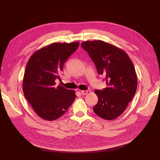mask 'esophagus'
Returning a JSON list of instances; mask_svg holds the SVG:
<instances>
[{
	"label": "esophagus",
	"mask_w": 160,
	"mask_h": 160,
	"mask_svg": "<svg viewBox=\"0 0 160 160\" xmlns=\"http://www.w3.org/2000/svg\"><path fill=\"white\" fill-rule=\"evenodd\" d=\"M81 93L82 94V95H87L88 93V90H82V91H81Z\"/></svg>",
	"instance_id": "esophagus-1"
}]
</instances>
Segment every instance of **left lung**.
Masks as SVG:
<instances>
[{"mask_svg":"<svg viewBox=\"0 0 160 160\" xmlns=\"http://www.w3.org/2000/svg\"><path fill=\"white\" fill-rule=\"evenodd\" d=\"M81 47L106 82L107 87L103 90H95L98 100L93 111L105 120L115 119L124 112L135 95L138 86L135 67L124 50L103 41H86Z\"/></svg>","mask_w":160,"mask_h":160,"instance_id":"obj_1","label":"left lung"}]
</instances>
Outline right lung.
<instances>
[{"instance_id": "obj_1", "label": "right lung", "mask_w": 160, "mask_h": 160, "mask_svg": "<svg viewBox=\"0 0 160 160\" xmlns=\"http://www.w3.org/2000/svg\"><path fill=\"white\" fill-rule=\"evenodd\" d=\"M79 46V42L54 43L37 50L25 69L22 90L25 98L41 118L54 121L62 117L77 97L74 90L58 85L64 63Z\"/></svg>"}]
</instances>
